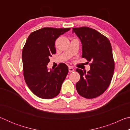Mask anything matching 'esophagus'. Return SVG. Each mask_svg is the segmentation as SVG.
<instances>
[{"label": "esophagus", "instance_id": "obj_1", "mask_svg": "<svg viewBox=\"0 0 130 130\" xmlns=\"http://www.w3.org/2000/svg\"><path fill=\"white\" fill-rule=\"evenodd\" d=\"M74 71V69L72 67H69V72H73Z\"/></svg>", "mask_w": 130, "mask_h": 130}]
</instances>
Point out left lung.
I'll list each match as a JSON object with an SVG mask.
<instances>
[{
    "mask_svg": "<svg viewBox=\"0 0 130 130\" xmlns=\"http://www.w3.org/2000/svg\"><path fill=\"white\" fill-rule=\"evenodd\" d=\"M72 29L82 43V57L91 62L87 72L76 69L80 76L76 84L77 91L86 99L97 98L106 91L113 74L115 62L111 43L107 37L92 28Z\"/></svg>",
    "mask_w": 130,
    "mask_h": 130,
    "instance_id": "obj_1",
    "label": "left lung"
}]
</instances>
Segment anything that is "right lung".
Instances as JSON below:
<instances>
[{"mask_svg": "<svg viewBox=\"0 0 130 130\" xmlns=\"http://www.w3.org/2000/svg\"><path fill=\"white\" fill-rule=\"evenodd\" d=\"M70 28L44 27L32 32L22 50L23 76L28 87L34 94L44 99L54 98L60 93L68 73V67L60 63L48 70L50 57L56 53L55 41Z\"/></svg>", "mask_w": 130, "mask_h": 130, "instance_id": "1", "label": "right lung"}]
</instances>
